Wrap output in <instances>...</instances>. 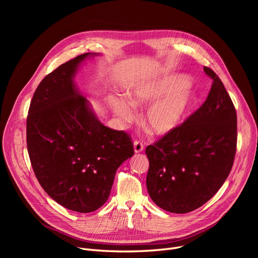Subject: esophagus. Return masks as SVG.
Returning <instances> with one entry per match:
<instances>
[{"mask_svg": "<svg viewBox=\"0 0 258 258\" xmlns=\"http://www.w3.org/2000/svg\"><path fill=\"white\" fill-rule=\"evenodd\" d=\"M134 151L136 154L138 153H141L143 151V143L139 140H136L134 142Z\"/></svg>", "mask_w": 258, "mask_h": 258, "instance_id": "esophagus-1", "label": "esophagus"}]
</instances>
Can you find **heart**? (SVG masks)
Here are the masks:
<instances>
[{
  "mask_svg": "<svg viewBox=\"0 0 258 258\" xmlns=\"http://www.w3.org/2000/svg\"><path fill=\"white\" fill-rule=\"evenodd\" d=\"M189 79L185 76H172L164 79L144 81L135 86L128 92V101L124 98H112L110 101L114 114L128 123L135 119L134 106H145L153 103L146 110L144 123L155 135H166L177 128L186 117L196 101L195 94L188 90Z\"/></svg>",
  "mask_w": 258,
  "mask_h": 258,
  "instance_id": "heart-1",
  "label": "heart"
}]
</instances>
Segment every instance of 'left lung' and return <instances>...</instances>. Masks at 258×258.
<instances>
[{"label":"left lung","mask_w":258,"mask_h":258,"mask_svg":"<svg viewBox=\"0 0 258 258\" xmlns=\"http://www.w3.org/2000/svg\"><path fill=\"white\" fill-rule=\"evenodd\" d=\"M212 79L206 101L181 125L148 145L146 187L160 208L187 213L209 201L231 171L236 153L237 118L222 80Z\"/></svg>","instance_id":"obj_1"}]
</instances>
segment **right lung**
<instances>
[{"label": "right lung", "instance_id": "add662e5", "mask_svg": "<svg viewBox=\"0 0 258 258\" xmlns=\"http://www.w3.org/2000/svg\"><path fill=\"white\" fill-rule=\"evenodd\" d=\"M85 53L38 85L27 116V148L36 179L59 205L80 213L100 208L115 173L134 155L130 135L103 125L74 77Z\"/></svg>", "mask_w": 258, "mask_h": 258}]
</instances>
